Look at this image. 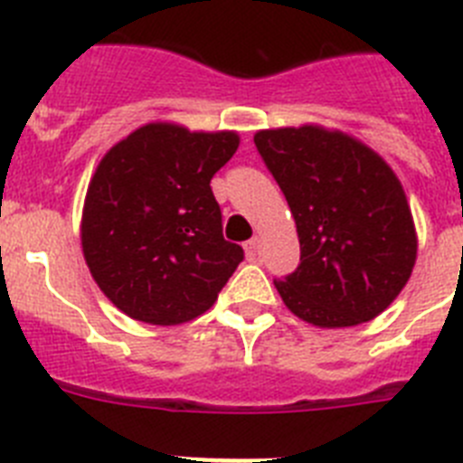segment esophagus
<instances>
[{
  "label": "esophagus",
  "mask_w": 463,
  "mask_h": 463,
  "mask_svg": "<svg viewBox=\"0 0 463 463\" xmlns=\"http://www.w3.org/2000/svg\"><path fill=\"white\" fill-rule=\"evenodd\" d=\"M245 255L250 257V260H257V257L261 255V239H260V236H255V239H250L248 243H245Z\"/></svg>",
  "instance_id": "esophagus-1"
}]
</instances>
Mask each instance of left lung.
<instances>
[{
    "mask_svg": "<svg viewBox=\"0 0 463 463\" xmlns=\"http://www.w3.org/2000/svg\"><path fill=\"white\" fill-rule=\"evenodd\" d=\"M297 222L301 264L273 280L285 306L315 326L373 320L399 297L417 257L406 192L378 153L325 127L255 134Z\"/></svg>",
    "mask_w": 463,
    "mask_h": 463,
    "instance_id": "8db88e82",
    "label": "left lung"
}]
</instances>
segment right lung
I'll return each mask as SVG.
<instances>
[{
  "label": "right lung",
  "instance_id": "add662e5",
  "mask_svg": "<svg viewBox=\"0 0 463 463\" xmlns=\"http://www.w3.org/2000/svg\"><path fill=\"white\" fill-rule=\"evenodd\" d=\"M239 148L236 132L150 122L116 143L85 194L80 243L101 292L148 325L206 313L243 261L222 236L211 178Z\"/></svg>",
  "mask_w": 463,
  "mask_h": 463
}]
</instances>
